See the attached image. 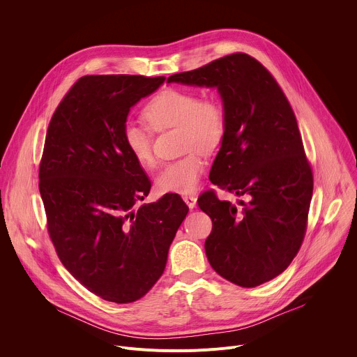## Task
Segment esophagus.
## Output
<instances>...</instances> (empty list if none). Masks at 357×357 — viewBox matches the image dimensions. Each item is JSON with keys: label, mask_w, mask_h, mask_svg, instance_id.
<instances>
[{"label": "esophagus", "mask_w": 357, "mask_h": 357, "mask_svg": "<svg viewBox=\"0 0 357 357\" xmlns=\"http://www.w3.org/2000/svg\"><path fill=\"white\" fill-rule=\"evenodd\" d=\"M183 200H185V203H186L189 209H193V208L196 206V202H197L196 196H193V195H186V196H183Z\"/></svg>", "instance_id": "obj_1"}]
</instances>
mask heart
Segmentation results:
<instances>
[{"mask_svg":"<svg viewBox=\"0 0 357 357\" xmlns=\"http://www.w3.org/2000/svg\"><path fill=\"white\" fill-rule=\"evenodd\" d=\"M144 117L155 131L179 127L182 148L189 151L188 155L168 164L160 172L158 189L164 193H193L206 168V161L199 151L211 154L222 144L225 135L226 117L222 105L215 98H200L196 91L167 89L145 106ZM150 129L128 120L121 130L127 151L144 168L155 164Z\"/></svg>","mask_w":357,"mask_h":357,"instance_id":"heart-1","label":"heart"}]
</instances>
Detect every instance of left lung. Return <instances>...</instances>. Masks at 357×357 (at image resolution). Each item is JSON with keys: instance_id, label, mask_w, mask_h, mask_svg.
I'll return each mask as SVG.
<instances>
[{"instance_id": "obj_1", "label": "left lung", "mask_w": 357, "mask_h": 357, "mask_svg": "<svg viewBox=\"0 0 357 357\" xmlns=\"http://www.w3.org/2000/svg\"><path fill=\"white\" fill-rule=\"evenodd\" d=\"M168 83L216 87L226 130L209 179L248 202L197 199L213 227L205 251L227 281L252 288L280 275L294 260L307 230L314 176L295 114L271 73L254 58L233 54Z\"/></svg>"}]
</instances>
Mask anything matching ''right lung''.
Returning a JSON list of instances; mask_svg holds the SVG:
<instances>
[{
    "mask_svg": "<svg viewBox=\"0 0 357 357\" xmlns=\"http://www.w3.org/2000/svg\"><path fill=\"white\" fill-rule=\"evenodd\" d=\"M164 76L80 77L49 123L39 167L47 231L65 268L116 303L142 298L162 275L189 208L176 193L135 209L151 182L121 130Z\"/></svg>",
    "mask_w": 357,
    "mask_h": 357,
    "instance_id": "obj_1",
    "label": "right lung"
}]
</instances>
